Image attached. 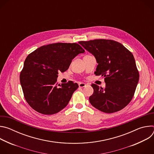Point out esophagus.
<instances>
[{"label": "esophagus", "mask_w": 154, "mask_h": 154, "mask_svg": "<svg viewBox=\"0 0 154 154\" xmlns=\"http://www.w3.org/2000/svg\"><path fill=\"white\" fill-rule=\"evenodd\" d=\"M79 86L80 88H83L86 86V84L85 83H79Z\"/></svg>", "instance_id": "esophagus-1"}]
</instances>
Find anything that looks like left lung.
Instances as JSON below:
<instances>
[{"label":"left lung","instance_id":"left-lung-1","mask_svg":"<svg viewBox=\"0 0 154 154\" xmlns=\"http://www.w3.org/2000/svg\"><path fill=\"white\" fill-rule=\"evenodd\" d=\"M79 44L96 58V75L104 77V89L93 83L91 104L99 110L112 113L125 107L132 99L139 80L133 54L122 44L112 39H98Z\"/></svg>","mask_w":154,"mask_h":154}]
</instances>
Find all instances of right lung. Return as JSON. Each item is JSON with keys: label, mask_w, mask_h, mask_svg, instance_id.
<instances>
[{"label": "right lung", "mask_w": 154, "mask_h": 154, "mask_svg": "<svg viewBox=\"0 0 154 154\" xmlns=\"http://www.w3.org/2000/svg\"><path fill=\"white\" fill-rule=\"evenodd\" d=\"M85 50L77 43L57 42L41 46L27 57L20 82L29 105L43 115L55 114L68 104L77 83H57L58 72L66 71L72 59Z\"/></svg>", "instance_id": "1"}]
</instances>
